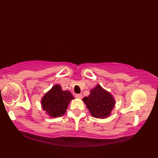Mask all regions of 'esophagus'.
I'll return each instance as SVG.
<instances>
[{
  "label": "esophagus",
  "mask_w": 158,
  "mask_h": 158,
  "mask_svg": "<svg viewBox=\"0 0 158 158\" xmlns=\"http://www.w3.org/2000/svg\"><path fill=\"white\" fill-rule=\"evenodd\" d=\"M75 97L77 98H82V94H75Z\"/></svg>",
  "instance_id": "obj_1"
}]
</instances>
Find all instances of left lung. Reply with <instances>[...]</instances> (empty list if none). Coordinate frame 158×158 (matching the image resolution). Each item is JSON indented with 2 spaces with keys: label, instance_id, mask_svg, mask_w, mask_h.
Instances as JSON below:
<instances>
[{
  "label": "left lung",
  "instance_id": "1",
  "mask_svg": "<svg viewBox=\"0 0 158 158\" xmlns=\"http://www.w3.org/2000/svg\"><path fill=\"white\" fill-rule=\"evenodd\" d=\"M91 115L96 118L108 117L115 106L112 95L100 85L90 91V94L83 99Z\"/></svg>",
  "mask_w": 158,
  "mask_h": 158
}]
</instances>
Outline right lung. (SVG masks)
Listing matches in <instances>:
<instances>
[{
    "instance_id": "1",
    "label": "right lung",
    "mask_w": 158,
    "mask_h": 158,
    "mask_svg": "<svg viewBox=\"0 0 158 158\" xmlns=\"http://www.w3.org/2000/svg\"><path fill=\"white\" fill-rule=\"evenodd\" d=\"M72 99L74 97L69 91H62L60 85H56L43 97L41 105L50 117H61L64 115Z\"/></svg>"
}]
</instances>
